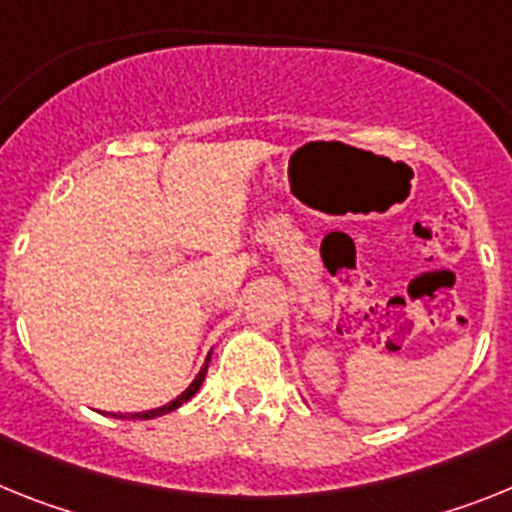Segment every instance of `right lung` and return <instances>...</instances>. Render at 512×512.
<instances>
[{"label": "right lung", "instance_id": "right-lung-1", "mask_svg": "<svg viewBox=\"0 0 512 512\" xmlns=\"http://www.w3.org/2000/svg\"><path fill=\"white\" fill-rule=\"evenodd\" d=\"M206 371H208V361H206V366L201 368V373H198V376H195V381H193V384H190L188 389L182 391L180 397H177V399H172L170 404H164V407H157V410H149V412H133V415H115V417H131V420H151V417L167 415V412L177 410V407H180V404H185V402H188V399L193 397L195 391L201 389L203 379H206Z\"/></svg>", "mask_w": 512, "mask_h": 512}]
</instances>
